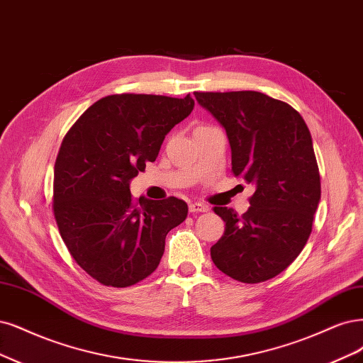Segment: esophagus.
Returning a JSON list of instances; mask_svg holds the SVG:
<instances>
[{"instance_id": "esophagus-1", "label": "esophagus", "mask_w": 363, "mask_h": 363, "mask_svg": "<svg viewBox=\"0 0 363 363\" xmlns=\"http://www.w3.org/2000/svg\"><path fill=\"white\" fill-rule=\"evenodd\" d=\"M189 211L191 213H204V211H208V207L201 203H192L189 206Z\"/></svg>"}]
</instances>
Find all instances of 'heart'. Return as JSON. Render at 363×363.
Wrapping results in <instances>:
<instances>
[{"instance_id": "1", "label": "heart", "mask_w": 363, "mask_h": 363, "mask_svg": "<svg viewBox=\"0 0 363 363\" xmlns=\"http://www.w3.org/2000/svg\"><path fill=\"white\" fill-rule=\"evenodd\" d=\"M206 128H211V126H199V128H196V129H206Z\"/></svg>"}]
</instances>
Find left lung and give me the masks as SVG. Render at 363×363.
I'll return each mask as SVG.
<instances>
[{
	"label": "left lung",
	"instance_id": "obj_1",
	"mask_svg": "<svg viewBox=\"0 0 363 363\" xmlns=\"http://www.w3.org/2000/svg\"><path fill=\"white\" fill-rule=\"evenodd\" d=\"M194 94L227 132L234 176L255 186L242 216L213 208L225 231L211 259L235 281L264 282L291 264L312 231L321 184L309 129L293 106L258 91Z\"/></svg>",
	"mask_w": 363,
	"mask_h": 363
}]
</instances>
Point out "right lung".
<instances>
[{
  "instance_id": "obj_1",
  "label": "right lung",
  "mask_w": 363,
  "mask_h": 363,
  "mask_svg": "<svg viewBox=\"0 0 363 363\" xmlns=\"http://www.w3.org/2000/svg\"><path fill=\"white\" fill-rule=\"evenodd\" d=\"M194 105L191 94L106 96L62 140L54 216L73 259L101 284L124 289L145 279L159 266L167 234L186 219L183 199L135 201L129 184Z\"/></svg>"
}]
</instances>
